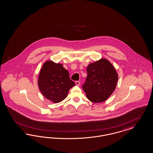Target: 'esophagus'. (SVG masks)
I'll list each match as a JSON object with an SVG mask.
<instances>
[{
	"label": "esophagus",
	"mask_w": 153,
	"mask_h": 153,
	"mask_svg": "<svg viewBox=\"0 0 153 153\" xmlns=\"http://www.w3.org/2000/svg\"><path fill=\"white\" fill-rule=\"evenodd\" d=\"M75 83H76V84L77 85V86H79V84H80V82L79 81H76V82H75Z\"/></svg>",
	"instance_id": "obj_1"
}]
</instances>
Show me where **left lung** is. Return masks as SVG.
Returning <instances> with one entry per match:
<instances>
[{
	"mask_svg": "<svg viewBox=\"0 0 153 153\" xmlns=\"http://www.w3.org/2000/svg\"><path fill=\"white\" fill-rule=\"evenodd\" d=\"M88 76L82 85L86 97L93 103L107 100L116 88L118 74L112 64L105 59H100L87 67Z\"/></svg>",
	"mask_w": 153,
	"mask_h": 153,
	"instance_id": "8db88e82",
	"label": "left lung"
}]
</instances>
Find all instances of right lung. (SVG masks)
Here are the masks:
<instances>
[{
	"label": "right lung",
	"instance_id": "add662e5",
	"mask_svg": "<svg viewBox=\"0 0 153 153\" xmlns=\"http://www.w3.org/2000/svg\"><path fill=\"white\" fill-rule=\"evenodd\" d=\"M38 87L43 96L53 103L63 100L75 83L69 78L68 71L63 64L46 61L39 74Z\"/></svg>",
	"mask_w": 153,
	"mask_h": 153
}]
</instances>
